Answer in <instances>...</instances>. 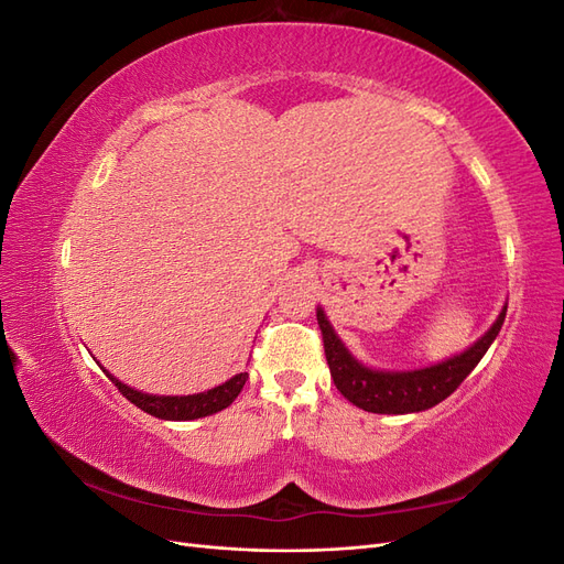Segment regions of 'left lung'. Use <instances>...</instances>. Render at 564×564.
<instances>
[{
  "label": "left lung",
  "instance_id": "8db88e82",
  "mask_svg": "<svg viewBox=\"0 0 564 564\" xmlns=\"http://www.w3.org/2000/svg\"><path fill=\"white\" fill-rule=\"evenodd\" d=\"M503 305L497 322L468 346L464 352H456L447 360L435 362L431 367L421 369H404V371H388V369H373L346 348L344 340L334 332L327 313L317 305V322L324 338V355H327V365L332 371L334 386L340 395L355 406L365 409L371 414H414L425 412L460 386L475 365L482 360V355L499 336L501 324L506 319Z\"/></svg>",
  "mask_w": 564,
  "mask_h": 564
}]
</instances>
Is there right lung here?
<instances>
[{
	"mask_svg": "<svg viewBox=\"0 0 564 564\" xmlns=\"http://www.w3.org/2000/svg\"><path fill=\"white\" fill-rule=\"evenodd\" d=\"M104 371L129 402L143 409V412H148L150 416L164 419V421H193V419L216 414V412H220V409H226L235 402V398L240 395V390L245 388V383L249 379V373L242 371V373H235V377L228 379L226 383H220L212 390L195 392V395H150V392L135 390V388L122 383L117 377H112L108 369H104Z\"/></svg>",
	"mask_w": 564,
	"mask_h": 564,
	"instance_id": "add662e5",
	"label": "right lung"
}]
</instances>
